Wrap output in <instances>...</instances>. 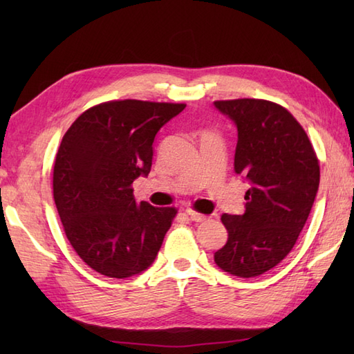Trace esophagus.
Wrapping results in <instances>:
<instances>
[{
    "label": "esophagus",
    "mask_w": 354,
    "mask_h": 354,
    "mask_svg": "<svg viewBox=\"0 0 354 354\" xmlns=\"http://www.w3.org/2000/svg\"><path fill=\"white\" fill-rule=\"evenodd\" d=\"M187 214H189V217H190L193 222H204V221H207V216L199 214V213H194V212H192V209H187Z\"/></svg>",
    "instance_id": "1"
}]
</instances>
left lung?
<instances>
[{
	"label": "left lung",
	"instance_id": "left-lung-1",
	"mask_svg": "<svg viewBox=\"0 0 354 354\" xmlns=\"http://www.w3.org/2000/svg\"><path fill=\"white\" fill-rule=\"evenodd\" d=\"M234 122V171L250 183L243 214H223L227 243L214 252L225 272L251 278L288 255L310 214L319 187V162L303 126L268 100H217Z\"/></svg>",
	"mask_w": 354,
	"mask_h": 354
}]
</instances>
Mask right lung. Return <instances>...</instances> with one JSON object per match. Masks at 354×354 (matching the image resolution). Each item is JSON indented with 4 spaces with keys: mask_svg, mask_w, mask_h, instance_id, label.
Returning <instances> with one entry per match:
<instances>
[{
    "mask_svg": "<svg viewBox=\"0 0 354 354\" xmlns=\"http://www.w3.org/2000/svg\"><path fill=\"white\" fill-rule=\"evenodd\" d=\"M184 103L115 100L85 111L64 135L53 196L66 239L95 272L141 274L156 259L176 209L133 196L152 167L153 140Z\"/></svg>",
    "mask_w": 354,
    "mask_h": 354,
    "instance_id": "add662e5",
    "label": "right lung"
}]
</instances>
